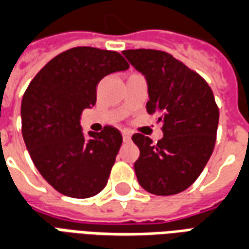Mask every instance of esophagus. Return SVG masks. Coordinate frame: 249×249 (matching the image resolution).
Masks as SVG:
<instances>
[{"label": "esophagus", "instance_id": "esophagus-1", "mask_svg": "<svg viewBox=\"0 0 249 249\" xmlns=\"http://www.w3.org/2000/svg\"><path fill=\"white\" fill-rule=\"evenodd\" d=\"M121 133H123V140H124L125 142L130 140V132H129V130L123 129V132H121Z\"/></svg>", "mask_w": 249, "mask_h": 249}]
</instances>
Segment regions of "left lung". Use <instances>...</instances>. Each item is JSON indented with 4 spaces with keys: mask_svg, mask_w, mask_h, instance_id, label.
Wrapping results in <instances>:
<instances>
[{
    "mask_svg": "<svg viewBox=\"0 0 249 249\" xmlns=\"http://www.w3.org/2000/svg\"><path fill=\"white\" fill-rule=\"evenodd\" d=\"M128 61L148 82L146 110L157 114L164 137L153 144L141 133L132 136L140 149L135 172L140 185L157 196L191 187L203 172L216 142L219 108L203 77L167 52L129 49Z\"/></svg>",
    "mask_w": 249,
    "mask_h": 249,
    "instance_id": "obj_1",
    "label": "left lung"
}]
</instances>
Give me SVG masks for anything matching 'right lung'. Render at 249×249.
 Instances as JSON below:
<instances>
[{
    "instance_id": "obj_1",
    "label": "right lung",
    "mask_w": 249,
    "mask_h": 249,
    "mask_svg": "<svg viewBox=\"0 0 249 249\" xmlns=\"http://www.w3.org/2000/svg\"><path fill=\"white\" fill-rule=\"evenodd\" d=\"M120 53L77 46L52 58L32 80L21 104L22 137L41 176L74 198L103 191L123 142L110 125L82 133L84 109L96 104V88L110 73L126 71Z\"/></svg>"
}]
</instances>
